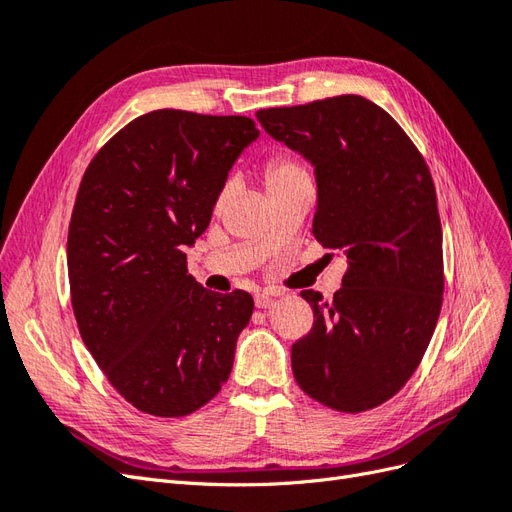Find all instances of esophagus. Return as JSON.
Returning <instances> with one entry per match:
<instances>
[{"instance_id":"1","label":"esophagus","mask_w":512,"mask_h":512,"mask_svg":"<svg viewBox=\"0 0 512 512\" xmlns=\"http://www.w3.org/2000/svg\"><path fill=\"white\" fill-rule=\"evenodd\" d=\"M275 297L277 294H269V292H258L254 297V303L258 309H269L275 305Z\"/></svg>"}]
</instances>
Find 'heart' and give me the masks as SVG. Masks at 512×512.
<instances>
[{"label":"heart","instance_id":"heart-1","mask_svg":"<svg viewBox=\"0 0 512 512\" xmlns=\"http://www.w3.org/2000/svg\"><path fill=\"white\" fill-rule=\"evenodd\" d=\"M297 177H305V170L294 162L292 158L288 156H275L267 162V168H265V179H267V188H273V185L282 183V181H290V179H297ZM228 196V188H224L220 194H218V200H215V207H222L224 200Z\"/></svg>","mask_w":512,"mask_h":512}]
</instances>
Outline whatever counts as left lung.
<instances>
[{
	"label": "left lung",
	"instance_id": "1",
	"mask_svg": "<svg viewBox=\"0 0 512 512\" xmlns=\"http://www.w3.org/2000/svg\"><path fill=\"white\" fill-rule=\"evenodd\" d=\"M256 117L314 166L312 232L348 260L331 301L301 292L314 327L292 346L294 380L333 410L376 408L414 374L442 307V226L429 168L399 123L363 96Z\"/></svg>",
	"mask_w": 512,
	"mask_h": 512
}]
</instances>
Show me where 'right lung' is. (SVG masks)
I'll return each mask as SVG.
<instances>
[{
  "mask_svg": "<svg viewBox=\"0 0 512 512\" xmlns=\"http://www.w3.org/2000/svg\"><path fill=\"white\" fill-rule=\"evenodd\" d=\"M258 134L250 117L162 108L130 121L85 170L68 228L72 309L108 382L145 414H192L230 376L254 299L200 286L185 247Z\"/></svg>",
  "mask_w": 512,
  "mask_h": 512,
  "instance_id": "obj_1",
  "label": "right lung"
}]
</instances>
